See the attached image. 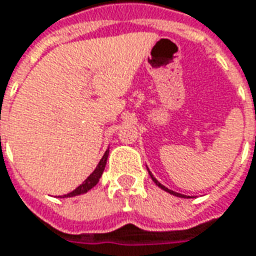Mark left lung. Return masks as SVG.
I'll return each mask as SVG.
<instances>
[{
    "mask_svg": "<svg viewBox=\"0 0 256 256\" xmlns=\"http://www.w3.org/2000/svg\"><path fill=\"white\" fill-rule=\"evenodd\" d=\"M146 170H148V168H146ZM148 172H150V176H151V178H152V181L155 182V184H156V185H158V186H160V188H161V190H164V191H165V192H170V194H171V195H175V196H180V198H185V195H182V194H178V192H175V191H171V190H168V188H166V186H164L162 184H161V182L158 181V180H156V178H155V176H154V175H152V172L150 171V170H148Z\"/></svg>",
    "mask_w": 256,
    "mask_h": 256,
    "instance_id": "1",
    "label": "left lung"
}]
</instances>
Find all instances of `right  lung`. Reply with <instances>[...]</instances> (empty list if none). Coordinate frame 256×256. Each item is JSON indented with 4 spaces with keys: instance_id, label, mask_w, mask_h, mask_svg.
Listing matches in <instances>:
<instances>
[{
    "instance_id": "add662e5",
    "label": "right lung",
    "mask_w": 256,
    "mask_h": 256,
    "mask_svg": "<svg viewBox=\"0 0 256 256\" xmlns=\"http://www.w3.org/2000/svg\"><path fill=\"white\" fill-rule=\"evenodd\" d=\"M108 155H110V150H106L105 154H104V156L101 158V161L98 162L96 165V168L94 170V172L85 180L80 186H76L74 191H71L70 194H66V195H62L61 198H71V196H78V195H82L85 192H88L91 188H94L98 181H100V178H101V175H102L104 170H105V165H106V160H108Z\"/></svg>"
}]
</instances>
